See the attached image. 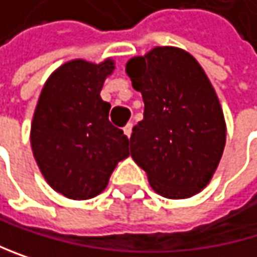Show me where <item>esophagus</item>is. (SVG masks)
<instances>
[{"label": "esophagus", "mask_w": 257, "mask_h": 257, "mask_svg": "<svg viewBox=\"0 0 257 257\" xmlns=\"http://www.w3.org/2000/svg\"><path fill=\"white\" fill-rule=\"evenodd\" d=\"M132 128H133V124H132V122H128V124L124 127V133H125V136H128V138H130V135H132Z\"/></svg>", "instance_id": "obj_1"}]
</instances>
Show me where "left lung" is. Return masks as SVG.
<instances>
[{
  "label": "left lung",
  "instance_id": "8db88e82",
  "mask_svg": "<svg viewBox=\"0 0 257 257\" xmlns=\"http://www.w3.org/2000/svg\"><path fill=\"white\" fill-rule=\"evenodd\" d=\"M146 104L133 127L130 155L150 187L167 199L198 195L211 181L224 153L227 124L214 88L187 50L153 47L125 64Z\"/></svg>",
  "mask_w": 257,
  "mask_h": 257
}]
</instances>
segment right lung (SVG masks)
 I'll list each match as a JSON object with an SVG mask.
<instances>
[{"instance_id":"add662e5","label":"right lung","mask_w":257,"mask_h":257,"mask_svg":"<svg viewBox=\"0 0 257 257\" xmlns=\"http://www.w3.org/2000/svg\"><path fill=\"white\" fill-rule=\"evenodd\" d=\"M113 70V58L67 61L38 98L30 125L33 158L47 184L69 199L98 196L128 156V139L110 124V104L99 95Z\"/></svg>"}]
</instances>
